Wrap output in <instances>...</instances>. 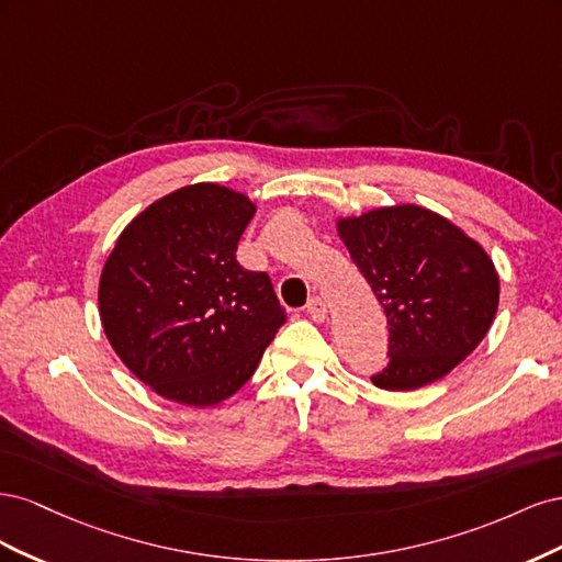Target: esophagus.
Masks as SVG:
<instances>
[{
    "label": "esophagus",
    "instance_id": "34e87169",
    "mask_svg": "<svg viewBox=\"0 0 562 562\" xmlns=\"http://www.w3.org/2000/svg\"><path fill=\"white\" fill-rule=\"evenodd\" d=\"M307 314H310L312 321H316V323L326 321V316H328V304L323 302V297L314 295V297L307 302Z\"/></svg>",
    "mask_w": 562,
    "mask_h": 562
}]
</instances>
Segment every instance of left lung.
<instances>
[{
    "mask_svg": "<svg viewBox=\"0 0 562 562\" xmlns=\"http://www.w3.org/2000/svg\"><path fill=\"white\" fill-rule=\"evenodd\" d=\"M337 232L389 323L375 386L436 382L479 347L497 314L499 277L462 229L427 209L394 206L339 220Z\"/></svg>",
    "mask_w": 562,
    "mask_h": 562,
    "instance_id": "1",
    "label": "left lung"
}]
</instances>
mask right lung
Segmentation results:
<instances>
[{"label":"right lung","mask_w":562,"mask_h":562,"mask_svg":"<svg viewBox=\"0 0 562 562\" xmlns=\"http://www.w3.org/2000/svg\"><path fill=\"white\" fill-rule=\"evenodd\" d=\"M248 196L201 182L145 209L100 277V321L119 359L159 396L209 407L258 368L285 312L267 271L236 260Z\"/></svg>","instance_id":"add662e5"}]
</instances>
